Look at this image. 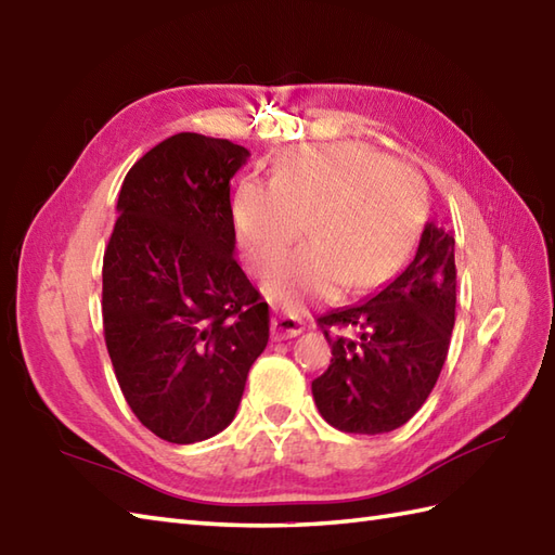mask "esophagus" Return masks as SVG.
Listing matches in <instances>:
<instances>
[{
  "mask_svg": "<svg viewBox=\"0 0 555 555\" xmlns=\"http://www.w3.org/2000/svg\"><path fill=\"white\" fill-rule=\"evenodd\" d=\"M306 327L304 320L297 315V313H289L285 309H275V315H273V339H292L301 335Z\"/></svg>",
  "mask_w": 555,
  "mask_h": 555,
  "instance_id": "34e87169",
  "label": "esophagus"
}]
</instances>
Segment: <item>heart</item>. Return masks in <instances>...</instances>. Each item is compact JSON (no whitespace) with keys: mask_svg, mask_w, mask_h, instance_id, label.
<instances>
[{"mask_svg":"<svg viewBox=\"0 0 555 555\" xmlns=\"http://www.w3.org/2000/svg\"><path fill=\"white\" fill-rule=\"evenodd\" d=\"M427 214L423 178L361 144L304 146L280 156L270 184L244 180L232 199L244 261L270 268L300 234L312 242L270 270V299L299 309L309 299L371 289L403 266Z\"/></svg>","mask_w":555,"mask_h":555,"instance_id":"b5f03b06","label":"heart"}]
</instances>
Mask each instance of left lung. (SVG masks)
Masks as SVG:
<instances>
[{"label":"left lung","instance_id":"1","mask_svg":"<svg viewBox=\"0 0 555 555\" xmlns=\"http://www.w3.org/2000/svg\"><path fill=\"white\" fill-rule=\"evenodd\" d=\"M453 244L451 232L427 223L413 261L387 287L318 318L332 359L311 389L332 427L351 435L391 433L427 401L455 323Z\"/></svg>","mask_w":555,"mask_h":555}]
</instances>
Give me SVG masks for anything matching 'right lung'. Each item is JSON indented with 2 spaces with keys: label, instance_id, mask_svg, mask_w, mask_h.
Here are the masks:
<instances>
[{
  "label": "right lung",
  "instance_id": "add662e5",
  "mask_svg": "<svg viewBox=\"0 0 555 555\" xmlns=\"http://www.w3.org/2000/svg\"><path fill=\"white\" fill-rule=\"evenodd\" d=\"M246 158L230 140L178 132L120 184L104 339L132 413L170 444L223 433L268 344V304L232 256L230 178Z\"/></svg>",
  "mask_w": 555,
  "mask_h": 555
}]
</instances>
